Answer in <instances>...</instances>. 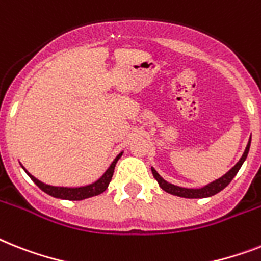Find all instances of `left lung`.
Segmentation results:
<instances>
[{"instance_id":"left-lung-1","label":"left lung","mask_w":261,"mask_h":261,"mask_svg":"<svg viewBox=\"0 0 261 261\" xmlns=\"http://www.w3.org/2000/svg\"><path fill=\"white\" fill-rule=\"evenodd\" d=\"M249 146H251V139L248 142L247 147H245V151L243 154V156L240 158V161L234 165L232 169H230L226 174H224L221 178L216 179V181L211 182L209 185L204 186V188H201V189H188V188H181V186H175L173 184H169L167 181H165L162 177H161L156 170L154 167H151V171H152V175H154V178L158 181L160 186L165 192L170 193L173 196H178V197H184V198H205V197H211V196H215L219 192H221L224 188L229 185L230 181L234 178V175L237 174V171L240 170L241 165L244 164L245 158L248 155V151H249Z\"/></svg>"}]
</instances>
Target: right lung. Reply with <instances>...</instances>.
I'll return each instance as SVG.
<instances>
[{"instance_id":"obj_1","label":"right lung","mask_w":261,"mask_h":261,"mask_svg":"<svg viewBox=\"0 0 261 261\" xmlns=\"http://www.w3.org/2000/svg\"><path fill=\"white\" fill-rule=\"evenodd\" d=\"M120 156H122V152H120L119 155L116 156L115 160H114V162L111 164V166L106 170L105 174L101 175L100 178L97 179V181H95L94 184H90V185H87V186H80V188H63V186L46 185V184H44V182L35 178L32 174H29L25 169L24 170L27 171L28 175L31 177L32 181L35 182L36 185L39 186L42 192H45L46 194H49V196L55 197V198H61V200L80 201V200H84V198H90V197L97 196V194H100V193H103L107 188H109V184L112 178V174H114L115 165Z\"/></svg>"}]
</instances>
